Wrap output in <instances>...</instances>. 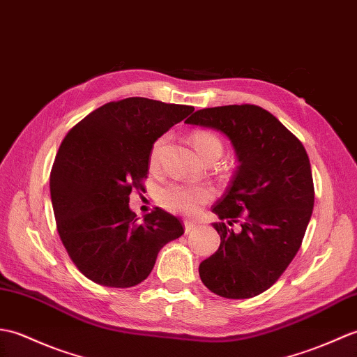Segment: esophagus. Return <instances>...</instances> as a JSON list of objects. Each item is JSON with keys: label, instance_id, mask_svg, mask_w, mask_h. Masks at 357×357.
<instances>
[{"label": "esophagus", "instance_id": "obj_1", "mask_svg": "<svg viewBox=\"0 0 357 357\" xmlns=\"http://www.w3.org/2000/svg\"><path fill=\"white\" fill-rule=\"evenodd\" d=\"M195 229H197V225L192 223V221H185V232L186 234L195 231Z\"/></svg>", "mask_w": 357, "mask_h": 357}]
</instances>
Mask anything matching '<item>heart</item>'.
Wrapping results in <instances>:
<instances>
[{
    "instance_id": "1",
    "label": "heart",
    "mask_w": 357,
    "mask_h": 357,
    "mask_svg": "<svg viewBox=\"0 0 357 357\" xmlns=\"http://www.w3.org/2000/svg\"><path fill=\"white\" fill-rule=\"evenodd\" d=\"M166 140H168V137L162 136L153 144L151 151H149V166H151V168H157L158 166ZM191 140L197 154H199L203 160L209 157H220L221 153H223V144H221V140L215 134H212L209 131H194ZM211 199V188L203 185L169 183L168 186L162 188L160 192H158V203H160L165 209L188 217H192L195 213H199L202 206L208 203Z\"/></svg>"
}]
</instances>
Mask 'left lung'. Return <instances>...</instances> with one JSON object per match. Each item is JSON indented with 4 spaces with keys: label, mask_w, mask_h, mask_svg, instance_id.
Segmentation results:
<instances>
[{
    "label": "left lung",
    "mask_w": 357,
    "mask_h": 357,
    "mask_svg": "<svg viewBox=\"0 0 357 357\" xmlns=\"http://www.w3.org/2000/svg\"><path fill=\"white\" fill-rule=\"evenodd\" d=\"M186 123L223 132L238 160L231 185L212 208L221 241L202 261L200 278L218 296H257L295 258L312 217L314 188L305 148L257 105L199 109ZM236 222L241 227L234 233Z\"/></svg>",
    "instance_id": "1"
}]
</instances>
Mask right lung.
I'll return each mask as SVG.
<instances>
[{"label": "right lung", "mask_w": 357, "mask_h": 357, "mask_svg": "<svg viewBox=\"0 0 357 357\" xmlns=\"http://www.w3.org/2000/svg\"><path fill=\"white\" fill-rule=\"evenodd\" d=\"M194 107L126 98L94 109L62 140L50 174L61 241L79 272L107 287L148 278L158 252L183 235L181 221L155 208L139 221L130 209L142 191L149 151Z\"/></svg>", "instance_id": "obj_1"}]
</instances>
